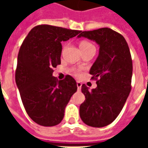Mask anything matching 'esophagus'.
I'll list each match as a JSON object with an SVG mask.
<instances>
[{
	"instance_id": "1",
	"label": "esophagus",
	"mask_w": 148,
	"mask_h": 148,
	"mask_svg": "<svg viewBox=\"0 0 148 148\" xmlns=\"http://www.w3.org/2000/svg\"><path fill=\"white\" fill-rule=\"evenodd\" d=\"M81 85H82V84H81L80 81H77V89H78V90H81Z\"/></svg>"
}]
</instances>
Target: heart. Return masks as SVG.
Returning a JSON list of instances; mask_svg holds the SVG:
<instances>
[{
  "label": "heart",
  "mask_w": 148,
  "mask_h": 148,
  "mask_svg": "<svg viewBox=\"0 0 148 148\" xmlns=\"http://www.w3.org/2000/svg\"><path fill=\"white\" fill-rule=\"evenodd\" d=\"M80 48L82 51L83 53H84L85 51H88L89 50L91 49H95V47L94 46L92 43H90V41H88V40H81V42H80ZM75 73L77 74H80V70H76L75 71Z\"/></svg>",
  "instance_id": "1"
}]
</instances>
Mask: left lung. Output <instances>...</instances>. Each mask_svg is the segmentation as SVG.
Segmentation results:
<instances>
[{"label": "left lung", "instance_id": "left-lung-1", "mask_svg": "<svg viewBox=\"0 0 148 148\" xmlns=\"http://www.w3.org/2000/svg\"><path fill=\"white\" fill-rule=\"evenodd\" d=\"M81 37L95 40L100 51L90 71L97 86L91 91L81 86L85 101L80 106V117L88 126L102 127L117 118L131 92V52L124 37L108 27L83 31Z\"/></svg>", "mask_w": 148, "mask_h": 148}]
</instances>
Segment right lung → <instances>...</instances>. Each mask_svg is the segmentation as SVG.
Here are the masks:
<instances>
[{
  "mask_svg": "<svg viewBox=\"0 0 148 148\" xmlns=\"http://www.w3.org/2000/svg\"><path fill=\"white\" fill-rule=\"evenodd\" d=\"M81 32L40 24L31 29L21 46L15 81L27 114L39 125L60 124L67 103L77 90L72 77L58 81L52 74L53 67L60 64V42Z\"/></svg>",
  "mask_w": 148,
  "mask_h": 148,
  "instance_id": "add662e5",
  "label": "right lung"
}]
</instances>
